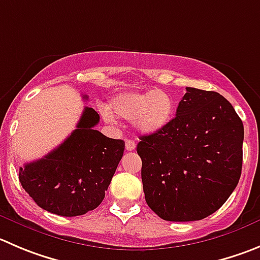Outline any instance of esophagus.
Segmentation results:
<instances>
[{
  "mask_svg": "<svg viewBox=\"0 0 260 260\" xmlns=\"http://www.w3.org/2000/svg\"><path fill=\"white\" fill-rule=\"evenodd\" d=\"M135 147H137V144H135V142H133V140L127 139L125 142V148L126 150H134Z\"/></svg>",
  "mask_w": 260,
  "mask_h": 260,
  "instance_id": "34e87169",
  "label": "esophagus"
}]
</instances>
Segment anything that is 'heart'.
I'll return each instance as SVG.
<instances>
[{
    "mask_svg": "<svg viewBox=\"0 0 260 260\" xmlns=\"http://www.w3.org/2000/svg\"><path fill=\"white\" fill-rule=\"evenodd\" d=\"M175 115V102L169 93L158 89L147 91H123L110 101V107L103 110L108 122L115 117L134 121L142 134L150 135L162 132L170 125Z\"/></svg>",
    "mask_w": 260,
    "mask_h": 260,
    "instance_id": "b5f03b06",
    "label": "heart"
}]
</instances>
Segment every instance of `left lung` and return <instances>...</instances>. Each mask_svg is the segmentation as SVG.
Wrapping results in <instances>:
<instances>
[{
    "label": "left lung",
    "instance_id": "left-lung-1",
    "mask_svg": "<svg viewBox=\"0 0 260 260\" xmlns=\"http://www.w3.org/2000/svg\"><path fill=\"white\" fill-rule=\"evenodd\" d=\"M244 125L217 91L186 88L176 117L140 137L142 181L149 208L162 219L199 221L221 208L243 167Z\"/></svg>",
    "mask_w": 260,
    "mask_h": 260
}]
</instances>
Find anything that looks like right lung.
I'll use <instances>...</instances> for the list:
<instances>
[{"label": "right lung", "mask_w": 260, "mask_h": 260, "mask_svg": "<svg viewBox=\"0 0 260 260\" xmlns=\"http://www.w3.org/2000/svg\"><path fill=\"white\" fill-rule=\"evenodd\" d=\"M84 100H88L84 95ZM100 115L85 107L76 128L56 149L19 170L21 186L44 211L63 217L100 206L125 150V142L94 130Z\"/></svg>", "instance_id": "obj_1"}]
</instances>
